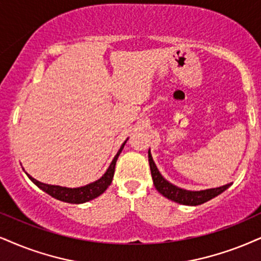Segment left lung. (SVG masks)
<instances>
[{
  "label": "left lung",
  "mask_w": 261,
  "mask_h": 261,
  "mask_svg": "<svg viewBox=\"0 0 261 261\" xmlns=\"http://www.w3.org/2000/svg\"><path fill=\"white\" fill-rule=\"evenodd\" d=\"M148 160H149L151 178H153V183L155 188H156V190L160 194H163L165 197H167L169 200H172L177 203L187 204V206H197V204L204 203L211 199H213V197L218 196L219 194H222L223 191H225L227 188L231 186V183H229L219 188H213V189H206L200 191L182 189V188L173 186L172 183H170L169 180H166L161 176L156 165L154 163L153 158H151L150 150H148Z\"/></svg>",
  "instance_id": "1"
}]
</instances>
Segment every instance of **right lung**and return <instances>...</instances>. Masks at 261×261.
<instances>
[{
	"label": "right lung",
	"instance_id": "obj_1",
	"mask_svg": "<svg viewBox=\"0 0 261 261\" xmlns=\"http://www.w3.org/2000/svg\"><path fill=\"white\" fill-rule=\"evenodd\" d=\"M127 141V140H126ZM126 141L121 144L120 149L118 150L117 155L114 156V159L112 160V163L108 167L106 172H105L103 176H102L100 179L95 180L90 184H87L84 187H79V188H66V187H60V186H50V184H45L39 182V180L35 179L30 176L29 173L28 177L30 179L34 182L36 186H37L39 189H42L43 191L54 197V199H58L60 201H64V202H68V203H84L88 202V201L96 199L97 196H100L102 193H105L108 187L111 186L112 179H113L114 176V169H115V164H117L118 156H119L121 150L126 143Z\"/></svg>",
	"mask_w": 261,
	"mask_h": 261
}]
</instances>
